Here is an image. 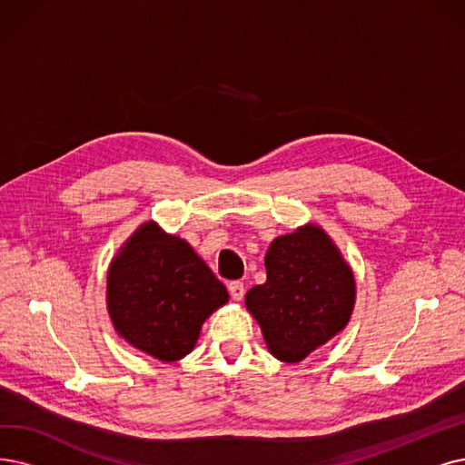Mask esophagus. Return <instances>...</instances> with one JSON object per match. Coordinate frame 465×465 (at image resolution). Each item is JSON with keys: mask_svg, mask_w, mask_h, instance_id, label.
Instances as JSON below:
<instances>
[{"mask_svg": "<svg viewBox=\"0 0 465 465\" xmlns=\"http://www.w3.org/2000/svg\"><path fill=\"white\" fill-rule=\"evenodd\" d=\"M229 292H231L234 302H242V297H244V282H240V281L231 282L229 284Z\"/></svg>", "mask_w": 465, "mask_h": 465, "instance_id": "1", "label": "esophagus"}]
</instances>
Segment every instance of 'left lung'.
<instances>
[{
  "mask_svg": "<svg viewBox=\"0 0 465 465\" xmlns=\"http://www.w3.org/2000/svg\"><path fill=\"white\" fill-rule=\"evenodd\" d=\"M265 269L267 282L244 302L274 359L302 362L345 330L357 302L355 274L321 225L305 223L276 236Z\"/></svg>",
  "mask_w": 465,
  "mask_h": 465,
  "instance_id": "8db88e82",
  "label": "left lung"
}]
</instances>
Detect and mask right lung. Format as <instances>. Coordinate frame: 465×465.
<instances>
[{
    "instance_id": "right-lung-1",
    "label": "right lung",
    "mask_w": 465,
    "mask_h": 465,
    "mask_svg": "<svg viewBox=\"0 0 465 465\" xmlns=\"http://www.w3.org/2000/svg\"><path fill=\"white\" fill-rule=\"evenodd\" d=\"M229 292L187 240L146 221L113 257L106 311L118 336L162 362L187 357Z\"/></svg>"
}]
</instances>
